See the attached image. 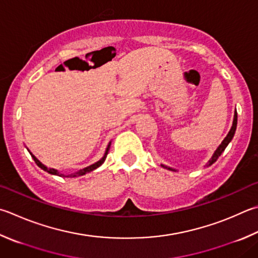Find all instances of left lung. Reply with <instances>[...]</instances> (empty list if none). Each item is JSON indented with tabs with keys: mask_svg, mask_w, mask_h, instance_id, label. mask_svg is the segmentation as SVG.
Returning a JSON list of instances; mask_svg holds the SVG:
<instances>
[{
	"mask_svg": "<svg viewBox=\"0 0 258 258\" xmlns=\"http://www.w3.org/2000/svg\"><path fill=\"white\" fill-rule=\"evenodd\" d=\"M236 128H237V111H235V117H233V123H232V127H231V130H230V132L228 133V135L226 137V139L223 140L222 143L219 145V148L217 149V151L214 152L213 157L211 158V160L209 161V165H212V163H214L215 161H217L218 158H219L220 156H221L222 152L224 151V150H226L227 145H228L229 143H230V141H231L232 138H233V135H235ZM162 167H165V166H162ZM165 168H167V167H165ZM168 169H169V170H174V169H171V168H168Z\"/></svg>",
	"mask_w": 258,
	"mask_h": 258,
	"instance_id": "obj_1",
	"label": "left lung"
}]
</instances>
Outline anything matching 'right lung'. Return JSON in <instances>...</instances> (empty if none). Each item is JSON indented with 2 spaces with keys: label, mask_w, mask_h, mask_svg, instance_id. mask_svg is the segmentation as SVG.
Wrapping results in <instances>:
<instances>
[{
  "label": "right lung",
  "mask_w": 258,
  "mask_h": 258,
  "mask_svg": "<svg viewBox=\"0 0 258 258\" xmlns=\"http://www.w3.org/2000/svg\"><path fill=\"white\" fill-rule=\"evenodd\" d=\"M109 147H110V143L108 144V147H107V150H106V153H105V156L102 157V159H100L99 161L96 162V163H93V165L89 166V167H87V168H84V169H82V170H80V171L76 172V174H74V175H70V177H77V176H82V175H86L87 172H90V171H92V170H95L96 168H98V167H99V166H101L102 163H104V161H105V159H106V157H107V154H108V150H109ZM31 157H32V159H34V160H35V162L37 163V166L40 167L41 169L45 170V171H47V172H49V174H53V175H58V172L56 171V170H54V169H50V168H47V167H45L44 165H41V163L38 161V159H37L35 156H31Z\"/></svg>",
  "instance_id": "add662e5"
}]
</instances>
